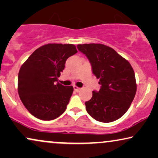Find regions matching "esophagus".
Segmentation results:
<instances>
[{"instance_id":"34e87169","label":"esophagus","mask_w":158,"mask_h":158,"mask_svg":"<svg viewBox=\"0 0 158 158\" xmlns=\"http://www.w3.org/2000/svg\"><path fill=\"white\" fill-rule=\"evenodd\" d=\"M73 89H74V91H76V92H79L81 90V88H79V87H77V86H73Z\"/></svg>"}]
</instances>
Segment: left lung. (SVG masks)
Listing matches in <instances>:
<instances>
[{
  "mask_svg": "<svg viewBox=\"0 0 158 158\" xmlns=\"http://www.w3.org/2000/svg\"><path fill=\"white\" fill-rule=\"evenodd\" d=\"M92 66V73L100 79L99 91L85 102L86 110L96 121L109 123L124 115L136 92L134 71L129 62L108 46L102 44L78 45Z\"/></svg>",
  "mask_w": 158,
  "mask_h": 158,
  "instance_id": "1",
  "label": "left lung"
}]
</instances>
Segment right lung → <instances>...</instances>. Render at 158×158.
I'll list each match as a JSON object with an SVG mask.
<instances>
[{"label": "right lung", "instance_id": "add662e5", "mask_svg": "<svg viewBox=\"0 0 158 158\" xmlns=\"http://www.w3.org/2000/svg\"><path fill=\"white\" fill-rule=\"evenodd\" d=\"M77 52L72 44H47L32 52L18 75L19 98L29 113L50 121L66 110L72 95V86L56 83L66 60Z\"/></svg>", "mask_w": 158, "mask_h": 158}]
</instances>
